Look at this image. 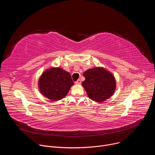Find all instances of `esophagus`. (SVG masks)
<instances>
[{"label":"esophagus","instance_id":"1","mask_svg":"<svg viewBox=\"0 0 155 155\" xmlns=\"http://www.w3.org/2000/svg\"><path fill=\"white\" fill-rule=\"evenodd\" d=\"M75 84H81V80H80V79L77 80L75 81Z\"/></svg>","mask_w":155,"mask_h":155}]
</instances>
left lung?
I'll return each instance as SVG.
<instances>
[{
  "mask_svg": "<svg viewBox=\"0 0 155 155\" xmlns=\"http://www.w3.org/2000/svg\"><path fill=\"white\" fill-rule=\"evenodd\" d=\"M82 86L93 101L101 102L111 97L116 88L114 75L102 68L88 69L83 74Z\"/></svg>",
  "mask_w": 155,
  "mask_h": 155,
  "instance_id": "obj_1",
  "label": "left lung"
}]
</instances>
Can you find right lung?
Wrapping results in <instances>:
<instances>
[{
    "instance_id": "right-lung-1",
    "label": "right lung",
    "mask_w": 155,
    "mask_h": 155,
    "mask_svg": "<svg viewBox=\"0 0 155 155\" xmlns=\"http://www.w3.org/2000/svg\"><path fill=\"white\" fill-rule=\"evenodd\" d=\"M74 84L71 74L61 68H51L44 72L38 81L41 93L55 101L64 98Z\"/></svg>"
}]
</instances>
